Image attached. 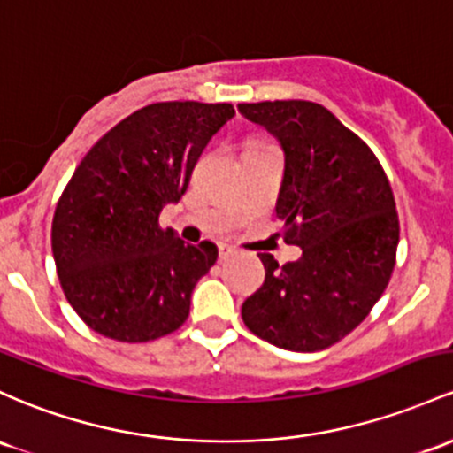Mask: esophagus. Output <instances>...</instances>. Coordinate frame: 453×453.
I'll use <instances>...</instances> for the list:
<instances>
[{"label":"esophagus","mask_w":453,"mask_h":453,"mask_svg":"<svg viewBox=\"0 0 453 453\" xmlns=\"http://www.w3.org/2000/svg\"><path fill=\"white\" fill-rule=\"evenodd\" d=\"M236 253V250L232 245H227V242H219V257L221 260H227V257H232Z\"/></svg>","instance_id":"obj_1"}]
</instances>
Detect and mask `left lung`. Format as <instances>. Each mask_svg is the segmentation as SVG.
<instances>
[{"label":"left lung","mask_w":453,"mask_h":453,"mask_svg":"<svg viewBox=\"0 0 453 453\" xmlns=\"http://www.w3.org/2000/svg\"><path fill=\"white\" fill-rule=\"evenodd\" d=\"M238 111L280 142L275 212L286 242L303 251L283 266L260 253L265 283L242 303V320L273 346L322 350L357 329L389 283L400 241L391 185L374 152L318 103H242Z\"/></svg>","instance_id":"1"}]
</instances>
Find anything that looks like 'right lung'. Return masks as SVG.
<instances>
[{
	"label": "right lung",
	"instance_id": "obj_1",
	"mask_svg": "<svg viewBox=\"0 0 453 453\" xmlns=\"http://www.w3.org/2000/svg\"><path fill=\"white\" fill-rule=\"evenodd\" d=\"M230 103L170 101L142 107L92 146L59 197L51 247L62 290L92 331L150 342L187 320L217 245H188L158 215L185 196L193 165Z\"/></svg>",
	"mask_w": 453,
	"mask_h": 453
}]
</instances>
